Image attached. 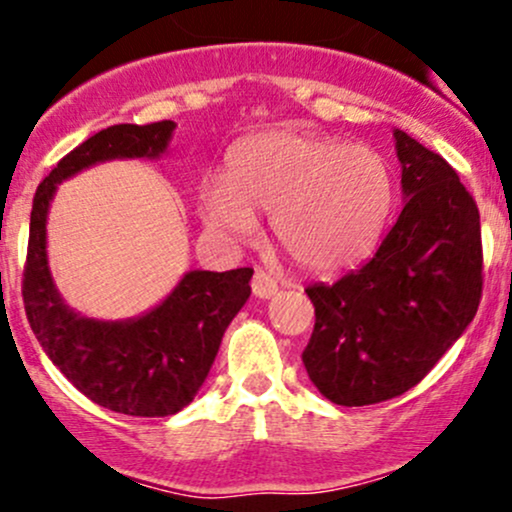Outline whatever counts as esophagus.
I'll return each mask as SVG.
<instances>
[{
  "mask_svg": "<svg viewBox=\"0 0 512 512\" xmlns=\"http://www.w3.org/2000/svg\"><path fill=\"white\" fill-rule=\"evenodd\" d=\"M276 291H279V284H276L274 276L257 269L255 276H252V293H255L257 298H272Z\"/></svg>",
  "mask_w": 512,
  "mask_h": 512,
  "instance_id": "esophagus-1",
  "label": "esophagus"
}]
</instances>
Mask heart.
Returning <instances> with one entry per match:
<instances>
[{
    "label": "heart",
    "mask_w": 512,
    "mask_h": 512,
    "mask_svg": "<svg viewBox=\"0 0 512 512\" xmlns=\"http://www.w3.org/2000/svg\"><path fill=\"white\" fill-rule=\"evenodd\" d=\"M395 202L390 163L378 151L313 132H272L233 151L226 178L202 185L209 226L248 236L269 211L272 236L298 267L327 274L366 257Z\"/></svg>",
    "instance_id": "b5f03b06"
}]
</instances>
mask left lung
Instances as JSON below:
<instances>
[{"mask_svg":"<svg viewBox=\"0 0 512 512\" xmlns=\"http://www.w3.org/2000/svg\"><path fill=\"white\" fill-rule=\"evenodd\" d=\"M402 214L378 252L337 284L305 289L315 330L303 351L330 402L363 407L426 378L477 315L479 209L445 158L395 129Z\"/></svg>","mask_w":512,"mask_h":512,"instance_id":"left-lung-1","label":"left lung"}]
</instances>
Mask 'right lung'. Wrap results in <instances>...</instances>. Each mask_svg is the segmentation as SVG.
Returning a JSON list of instances; mask_svg holds the SVG:
<instances>
[{"label": "right lung", "instance_id": "add662e5", "mask_svg": "<svg viewBox=\"0 0 512 512\" xmlns=\"http://www.w3.org/2000/svg\"><path fill=\"white\" fill-rule=\"evenodd\" d=\"M175 122L113 125L88 137L38 185L23 267V305L50 361L81 395L127 416H170L192 402L221 337L250 298L252 269H192L149 313L96 320L64 303L48 264V211L57 185L113 158L166 154Z\"/></svg>", "mask_w": 512, "mask_h": 512}]
</instances>
